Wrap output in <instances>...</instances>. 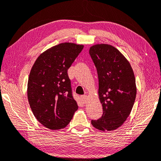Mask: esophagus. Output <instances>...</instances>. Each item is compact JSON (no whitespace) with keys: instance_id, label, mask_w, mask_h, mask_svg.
Returning <instances> with one entry per match:
<instances>
[{"instance_id":"34e87169","label":"esophagus","mask_w":161,"mask_h":161,"mask_svg":"<svg viewBox=\"0 0 161 161\" xmlns=\"http://www.w3.org/2000/svg\"><path fill=\"white\" fill-rule=\"evenodd\" d=\"M87 99H88V97H87L86 95H84V96H81V101H82L84 103H86Z\"/></svg>"}]
</instances>
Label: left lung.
<instances>
[{
    "mask_svg": "<svg viewBox=\"0 0 161 161\" xmlns=\"http://www.w3.org/2000/svg\"><path fill=\"white\" fill-rule=\"evenodd\" d=\"M89 54L98 77V94L103 114L91 124L100 130H116L124 124L136 97V84L133 69L115 47L100 44L92 46Z\"/></svg>",
    "mask_w": 161,
    "mask_h": 161,
    "instance_id": "8db88e82",
    "label": "left lung"
}]
</instances>
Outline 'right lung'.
<instances>
[{"label": "right lung", "mask_w": 161, "mask_h": 161, "mask_svg": "<svg viewBox=\"0 0 161 161\" xmlns=\"http://www.w3.org/2000/svg\"><path fill=\"white\" fill-rule=\"evenodd\" d=\"M83 47L73 43L59 44L40 54L31 70L28 103L37 120L51 130L65 128L78 109L68 70Z\"/></svg>", "instance_id": "obj_1"}]
</instances>
